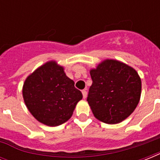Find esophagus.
<instances>
[{
    "label": "esophagus",
    "instance_id": "1",
    "mask_svg": "<svg viewBox=\"0 0 160 160\" xmlns=\"http://www.w3.org/2000/svg\"><path fill=\"white\" fill-rule=\"evenodd\" d=\"M82 95H83V98H84V99H85V98L87 97V91H86L85 90H83Z\"/></svg>",
    "mask_w": 160,
    "mask_h": 160
}]
</instances>
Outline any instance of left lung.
Listing matches in <instances>:
<instances>
[{
  "mask_svg": "<svg viewBox=\"0 0 160 160\" xmlns=\"http://www.w3.org/2000/svg\"><path fill=\"white\" fill-rule=\"evenodd\" d=\"M90 76L87 101L95 118L114 124L132 114L141 95V80L133 68L106 60L90 70Z\"/></svg>",
  "mask_w": 160,
  "mask_h": 160,
  "instance_id": "1",
  "label": "left lung"
}]
</instances>
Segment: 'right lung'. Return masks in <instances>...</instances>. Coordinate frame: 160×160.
Returning a JSON list of instances; mask_svg holds the SVG:
<instances>
[{
  "label": "right lung",
  "instance_id": "1",
  "mask_svg": "<svg viewBox=\"0 0 160 160\" xmlns=\"http://www.w3.org/2000/svg\"><path fill=\"white\" fill-rule=\"evenodd\" d=\"M22 92L29 111L48 126H58L67 121L83 97L75 82L65 75L63 67L54 61L29 75Z\"/></svg>",
  "mask_w": 160,
  "mask_h": 160
}]
</instances>
